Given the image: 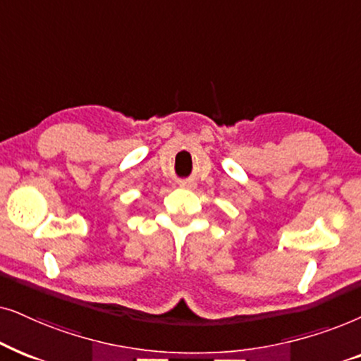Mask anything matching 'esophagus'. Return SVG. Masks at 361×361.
<instances>
[{
  "mask_svg": "<svg viewBox=\"0 0 361 361\" xmlns=\"http://www.w3.org/2000/svg\"><path fill=\"white\" fill-rule=\"evenodd\" d=\"M180 186H181V188H193V186H195V183H193V181H181V183H180Z\"/></svg>",
  "mask_w": 361,
  "mask_h": 361,
  "instance_id": "obj_1",
  "label": "esophagus"
}]
</instances>
